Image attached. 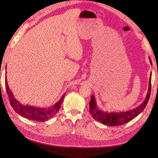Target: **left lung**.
<instances>
[{"instance_id": "8db88e82", "label": "left lung", "mask_w": 158, "mask_h": 158, "mask_svg": "<svg viewBox=\"0 0 158 158\" xmlns=\"http://www.w3.org/2000/svg\"><path fill=\"white\" fill-rule=\"evenodd\" d=\"M150 63L152 65V61L151 58L148 57ZM151 74H150L149 84H148V90L147 93L146 97L140 105L137 107L128 110L126 111H119V112H109L103 111L102 109L97 105V102L95 100V96L92 95L90 101L89 103V111L91 114L92 117L95 121L100 122V123L108 125V126H118V125H124L127 123L132 121V119L137 117L139 114L145 109L147 105L148 100L151 95Z\"/></svg>"}]
</instances>
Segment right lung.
<instances>
[{
    "instance_id": "right-lung-1",
    "label": "right lung",
    "mask_w": 158,
    "mask_h": 158,
    "mask_svg": "<svg viewBox=\"0 0 158 158\" xmlns=\"http://www.w3.org/2000/svg\"><path fill=\"white\" fill-rule=\"evenodd\" d=\"M5 88H6L7 96L9 98L10 105L12 106L16 113H17L19 115L25 118L31 120V121L40 122L47 121L58 113V111L60 110L61 104H62L65 95V93H64L60 100L53 105L48 106V107H39V106L30 105L28 104L27 105H23V104L20 103L15 98L13 93L9 89L7 77L5 79Z\"/></svg>"
}]
</instances>
